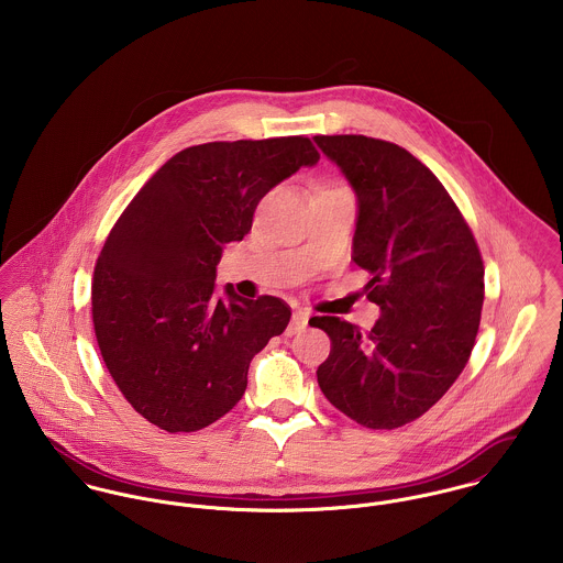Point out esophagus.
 <instances>
[{
    "label": "esophagus",
    "mask_w": 563,
    "mask_h": 563,
    "mask_svg": "<svg viewBox=\"0 0 563 563\" xmlns=\"http://www.w3.org/2000/svg\"><path fill=\"white\" fill-rule=\"evenodd\" d=\"M308 321H310V314H308V312H303V310L295 312V314H292V319H290L288 329H286V333H288V335H295V333H299L301 329H306Z\"/></svg>",
    "instance_id": "obj_1"
}]
</instances>
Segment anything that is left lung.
<instances>
[{"label":"left lung","instance_id":"1","mask_svg":"<svg viewBox=\"0 0 563 563\" xmlns=\"http://www.w3.org/2000/svg\"><path fill=\"white\" fill-rule=\"evenodd\" d=\"M357 197L353 260L373 279L382 317L368 335L335 317L310 324L331 338L317 371L322 395L368 429H397L440 401L479 331V246L440 179L395 143L314 136Z\"/></svg>","mask_w":563,"mask_h":563}]
</instances>
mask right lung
<instances>
[{
	"label": "right lung",
	"instance_id": "right-lung-1",
	"mask_svg": "<svg viewBox=\"0 0 563 563\" xmlns=\"http://www.w3.org/2000/svg\"><path fill=\"white\" fill-rule=\"evenodd\" d=\"M319 152L306 136L206 143L162 164L103 244L92 277L101 357L128 402L168 433L199 431L246 390L255 353L290 321L277 297H217V264L260 199Z\"/></svg>",
	"mask_w": 563,
	"mask_h": 563
}]
</instances>
